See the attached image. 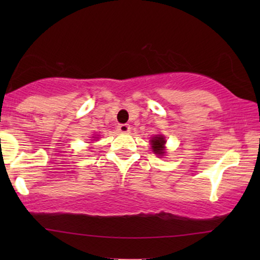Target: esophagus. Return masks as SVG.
I'll use <instances>...</instances> for the list:
<instances>
[{"label":"esophagus","mask_w":260,"mask_h":260,"mask_svg":"<svg viewBox=\"0 0 260 260\" xmlns=\"http://www.w3.org/2000/svg\"><path fill=\"white\" fill-rule=\"evenodd\" d=\"M117 129H118L119 133L127 134L130 131V125L129 124H119V125L117 126Z\"/></svg>","instance_id":"1"}]
</instances>
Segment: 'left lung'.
I'll use <instances>...</instances> for the list:
<instances>
[{"mask_svg":"<svg viewBox=\"0 0 260 260\" xmlns=\"http://www.w3.org/2000/svg\"><path fill=\"white\" fill-rule=\"evenodd\" d=\"M151 149L152 152L157 156H165L166 155V137L163 135H155L151 138Z\"/></svg>","mask_w":260,"mask_h":260,"instance_id":"8db88e82","label":"left lung"}]
</instances>
